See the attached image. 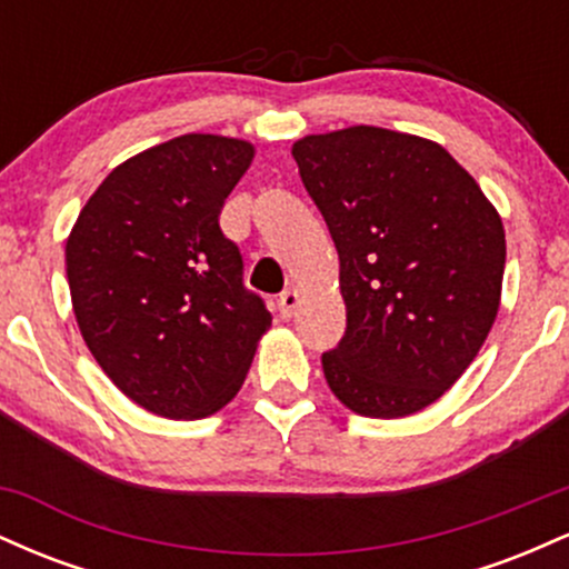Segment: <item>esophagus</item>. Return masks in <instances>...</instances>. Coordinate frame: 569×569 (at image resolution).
Listing matches in <instances>:
<instances>
[{
  "instance_id": "obj_1",
  "label": "esophagus",
  "mask_w": 569,
  "mask_h": 569,
  "mask_svg": "<svg viewBox=\"0 0 569 569\" xmlns=\"http://www.w3.org/2000/svg\"><path fill=\"white\" fill-rule=\"evenodd\" d=\"M297 307H299V291L289 289V291L280 293V299H278V310H280V316H283V318H291L293 312H297Z\"/></svg>"
}]
</instances>
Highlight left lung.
Returning a JSON list of instances; mask_svg holds the SVG:
<instances>
[{
    "instance_id": "obj_1",
    "label": "left lung",
    "mask_w": 569,
    "mask_h": 569,
    "mask_svg": "<svg viewBox=\"0 0 569 569\" xmlns=\"http://www.w3.org/2000/svg\"><path fill=\"white\" fill-rule=\"evenodd\" d=\"M339 253L348 329L323 352L331 393L363 417L422 411L471 367L498 318L506 230L441 143L352 126L293 141Z\"/></svg>"
}]
</instances>
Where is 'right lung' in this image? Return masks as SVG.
I'll return each mask as SVG.
<instances>
[{
  "instance_id": "add662e5",
  "label": "right lung",
  "mask_w": 569,
  "mask_h": 569,
  "mask_svg": "<svg viewBox=\"0 0 569 569\" xmlns=\"http://www.w3.org/2000/svg\"><path fill=\"white\" fill-rule=\"evenodd\" d=\"M253 154V143L213 133L143 149L98 184L67 238L84 345L158 417L200 420L227 407L272 326L219 227Z\"/></svg>"
}]
</instances>
